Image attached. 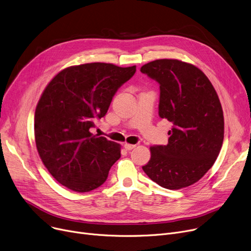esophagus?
Returning <instances> with one entry per match:
<instances>
[{"label":"esophagus","mask_w":251,"mask_h":251,"mask_svg":"<svg viewBox=\"0 0 251 251\" xmlns=\"http://www.w3.org/2000/svg\"><path fill=\"white\" fill-rule=\"evenodd\" d=\"M135 147H136L135 144H130V143H125V144H124V148H125V150H126V151H131V150H133Z\"/></svg>","instance_id":"esophagus-1"}]
</instances>
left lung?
Listing matches in <instances>:
<instances>
[{"label":"left lung","instance_id":"left-lung-1","mask_svg":"<svg viewBox=\"0 0 251 251\" xmlns=\"http://www.w3.org/2000/svg\"><path fill=\"white\" fill-rule=\"evenodd\" d=\"M140 71L159 82V115L173 123L167 146L151 147V160L142 169L164 188L190 186L213 167L223 144L217 91L201 69L176 59L150 62Z\"/></svg>","mask_w":251,"mask_h":251}]
</instances>
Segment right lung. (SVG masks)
I'll list each match as a JSON object with an SVG mask.
<instances>
[{
  "mask_svg": "<svg viewBox=\"0 0 251 251\" xmlns=\"http://www.w3.org/2000/svg\"><path fill=\"white\" fill-rule=\"evenodd\" d=\"M135 71L136 66L99 62L71 66L45 88L34 114L35 144L45 167L65 187L81 193L100 187L120 159V144L89 130Z\"/></svg>",
  "mask_w": 251,
  "mask_h": 251,
  "instance_id": "add662e5",
  "label": "right lung"
}]
</instances>
